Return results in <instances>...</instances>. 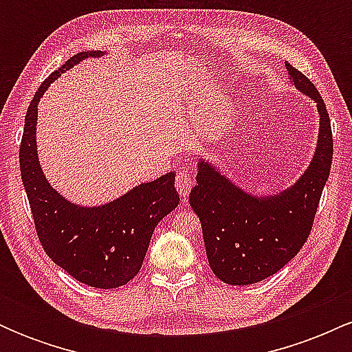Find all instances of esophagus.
Wrapping results in <instances>:
<instances>
[{
    "instance_id": "34e87169",
    "label": "esophagus",
    "mask_w": 352,
    "mask_h": 352,
    "mask_svg": "<svg viewBox=\"0 0 352 352\" xmlns=\"http://www.w3.org/2000/svg\"><path fill=\"white\" fill-rule=\"evenodd\" d=\"M175 187H177V192L180 193V197H188L190 190L193 187V180H192V175H190V172L184 170L177 175Z\"/></svg>"
}]
</instances>
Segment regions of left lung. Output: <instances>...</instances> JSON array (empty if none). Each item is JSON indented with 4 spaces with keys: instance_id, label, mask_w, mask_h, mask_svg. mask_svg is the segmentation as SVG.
<instances>
[{
    "instance_id": "obj_1",
    "label": "left lung",
    "mask_w": 352,
    "mask_h": 352,
    "mask_svg": "<svg viewBox=\"0 0 352 352\" xmlns=\"http://www.w3.org/2000/svg\"><path fill=\"white\" fill-rule=\"evenodd\" d=\"M292 84L316 102L318 144L306 172L273 195L245 192L215 165L200 159L190 205L201 221L212 272L228 285H253L293 260L308 240L333 164L331 120L313 82L285 63Z\"/></svg>"
}]
</instances>
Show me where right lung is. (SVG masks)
Listing matches in <instances>:
<instances>
[{"label":"right lung","instance_id":"add662e5","mask_svg":"<svg viewBox=\"0 0 352 352\" xmlns=\"http://www.w3.org/2000/svg\"><path fill=\"white\" fill-rule=\"evenodd\" d=\"M104 52H79L39 86L28 107L19 147L21 179L44 252L72 278L92 288L127 285L139 273L153 230L179 205L175 173L140 184L120 199L99 207H80L64 199L44 177L36 148L38 104L63 72Z\"/></svg>","mask_w":352,"mask_h":352}]
</instances>
